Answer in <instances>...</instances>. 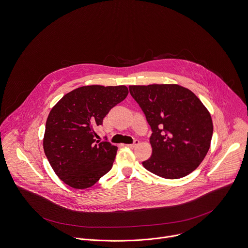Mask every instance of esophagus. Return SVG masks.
Masks as SVG:
<instances>
[{"label":"esophagus","mask_w":248,"mask_h":248,"mask_svg":"<svg viewBox=\"0 0 248 248\" xmlns=\"http://www.w3.org/2000/svg\"><path fill=\"white\" fill-rule=\"evenodd\" d=\"M139 140H135L134 141V143L133 144H129V145H126L128 148H131V149H133V148H135L136 146H138L139 145Z\"/></svg>","instance_id":"34e87169"}]
</instances>
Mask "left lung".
Listing matches in <instances>:
<instances>
[{"mask_svg": "<svg viewBox=\"0 0 248 248\" xmlns=\"http://www.w3.org/2000/svg\"><path fill=\"white\" fill-rule=\"evenodd\" d=\"M151 126L152 156L143 161L152 173L178 179L195 170L206 156L213 136L207 108L188 89L178 85L130 86Z\"/></svg>", "mask_w": 248, "mask_h": 248, "instance_id": "1", "label": "left lung"}]
</instances>
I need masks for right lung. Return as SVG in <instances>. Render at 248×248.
Returning a JSON list of instances; mask_svg holds the SVG:
<instances>
[{"mask_svg": "<svg viewBox=\"0 0 248 248\" xmlns=\"http://www.w3.org/2000/svg\"><path fill=\"white\" fill-rule=\"evenodd\" d=\"M127 94L125 86H86L65 94L51 109L44 153L55 173L69 186L92 187L111 170L117 147L95 140L94 128Z\"/></svg>", "mask_w": 248, "mask_h": 248, "instance_id": "1", "label": "right lung"}]
</instances>
